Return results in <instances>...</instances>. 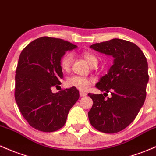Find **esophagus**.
<instances>
[{
    "label": "esophagus",
    "instance_id": "1",
    "mask_svg": "<svg viewBox=\"0 0 156 156\" xmlns=\"http://www.w3.org/2000/svg\"><path fill=\"white\" fill-rule=\"evenodd\" d=\"M80 97H85V96L87 95V94H86V93H85V92H80Z\"/></svg>",
    "mask_w": 156,
    "mask_h": 156
}]
</instances>
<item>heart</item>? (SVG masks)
<instances>
[{
	"mask_svg": "<svg viewBox=\"0 0 156 156\" xmlns=\"http://www.w3.org/2000/svg\"><path fill=\"white\" fill-rule=\"evenodd\" d=\"M83 56L90 66H94L96 64L97 65L98 59L97 56L94 55V54L90 53V52H84ZM73 59V57L72 54L68 53L61 59L60 66L64 71H69L71 69ZM92 82V79L83 77V76H72L68 79L66 84L69 87H75V88L82 90V91H85L88 88V86Z\"/></svg>",
	"mask_w": 156,
	"mask_h": 156,
	"instance_id": "1",
	"label": "heart"
}]
</instances>
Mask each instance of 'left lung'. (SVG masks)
I'll list each match as a JSON object with an SVG mask.
<instances>
[{
  "label": "left lung",
  "instance_id": "1",
  "mask_svg": "<svg viewBox=\"0 0 156 156\" xmlns=\"http://www.w3.org/2000/svg\"><path fill=\"white\" fill-rule=\"evenodd\" d=\"M90 48L114 59L108 73L96 84L111 97L105 99L102 94H87L93 100L89 121L100 132L118 133L135 119L144 105L149 81L147 61L139 46L125 40L115 38Z\"/></svg>",
  "mask_w": 156,
  "mask_h": 156
}]
</instances>
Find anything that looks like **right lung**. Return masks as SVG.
Listing matches in <instances>:
<instances>
[{"instance_id":"1","label":"right lung","mask_w":156,"mask_h":156,"mask_svg":"<svg viewBox=\"0 0 156 156\" xmlns=\"http://www.w3.org/2000/svg\"><path fill=\"white\" fill-rule=\"evenodd\" d=\"M76 45L58 38L43 37L26 45L19 57L15 98L24 119L43 132L63 127L68 114L80 97L75 87L53 93L63 78L61 59Z\"/></svg>"}]
</instances>
